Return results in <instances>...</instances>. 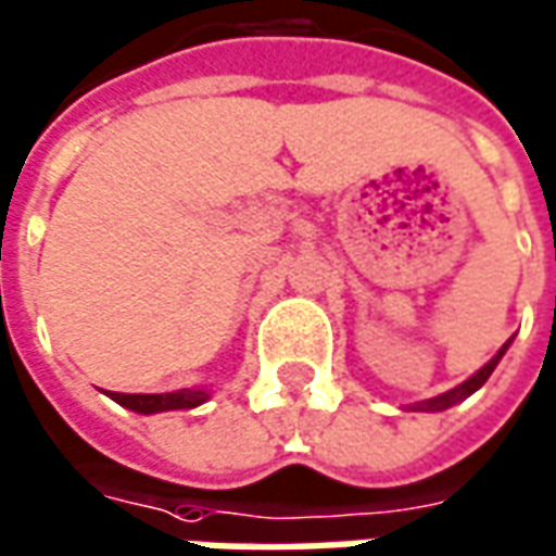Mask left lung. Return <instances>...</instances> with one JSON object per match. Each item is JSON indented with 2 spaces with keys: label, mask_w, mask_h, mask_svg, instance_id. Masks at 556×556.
I'll return each mask as SVG.
<instances>
[{
  "label": "left lung",
  "mask_w": 556,
  "mask_h": 556,
  "mask_svg": "<svg viewBox=\"0 0 556 556\" xmlns=\"http://www.w3.org/2000/svg\"><path fill=\"white\" fill-rule=\"evenodd\" d=\"M508 343H511V341H508ZM508 343L502 346V350H500V353H496V356H493V358H490V362H486V365H484V368H481V371L471 374V377H468L466 383H459V387L447 389V392H441V395H435V399H426V402H420V405H414V410H447V407L459 405L463 399H468L471 392H478V389H481V387H484V383H486V377H490V374L496 371V365H500V358L505 356V350H508Z\"/></svg>",
  "instance_id": "left-lung-1"
}]
</instances>
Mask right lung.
Segmentation results:
<instances>
[{
	"label": "right lung",
	"mask_w": 556,
	"mask_h": 556,
	"mask_svg": "<svg viewBox=\"0 0 556 556\" xmlns=\"http://www.w3.org/2000/svg\"><path fill=\"white\" fill-rule=\"evenodd\" d=\"M112 399L136 414H161V410H191V407L203 405L210 399V389H176V392H157V395L112 392Z\"/></svg>",
	"instance_id": "obj_1"
}]
</instances>
